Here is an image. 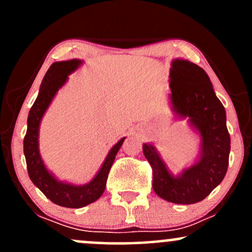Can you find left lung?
I'll return each instance as SVG.
<instances>
[{
  "label": "left lung",
  "instance_id": "left-lung-1",
  "mask_svg": "<svg viewBox=\"0 0 252 252\" xmlns=\"http://www.w3.org/2000/svg\"><path fill=\"white\" fill-rule=\"evenodd\" d=\"M169 88L173 112L189 120L200 135L199 158L180 174L173 175L153 144H143V154L152 166L156 194L174 204H195L204 200L227 172L231 141L226 112L206 72L189 60H173Z\"/></svg>",
  "mask_w": 252,
  "mask_h": 252
}]
</instances>
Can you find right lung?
Instances as JSON below:
<instances>
[{
	"instance_id": "1",
	"label": "right lung",
	"mask_w": 252,
	"mask_h": 252,
	"mask_svg": "<svg viewBox=\"0 0 252 252\" xmlns=\"http://www.w3.org/2000/svg\"><path fill=\"white\" fill-rule=\"evenodd\" d=\"M83 63V60L72 59L67 62H57L51 65L43 77L39 94L30 110L27 120V132L24 140V153L27 163L28 175L32 182L54 204L70 209H79L96 201L103 194L106 180L126 137L121 138L110 149L105 160L91 181L85 185H73L60 181L46 168L39 150V128L46 110L53 100L57 92L67 82L68 74L74 72Z\"/></svg>"
}]
</instances>
